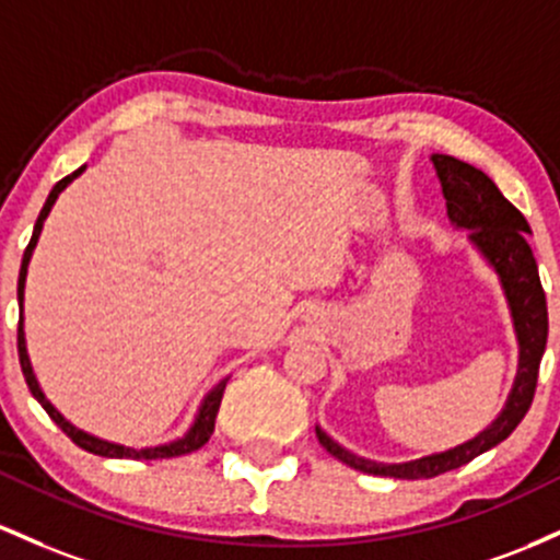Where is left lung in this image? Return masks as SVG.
I'll list each match as a JSON object with an SVG mask.
<instances>
[{
  "label": "left lung",
  "instance_id": "1",
  "mask_svg": "<svg viewBox=\"0 0 560 560\" xmlns=\"http://www.w3.org/2000/svg\"><path fill=\"white\" fill-rule=\"evenodd\" d=\"M431 163L436 168L442 196L447 200L450 222L455 224V230L468 232L470 246L479 250L481 259L498 275L508 310H511L513 330H516L518 373L505 399V407H502L500 416L487 429L476 433L468 442L457 444V447L433 452V455H423L418 460H368V457L354 455V452L341 447L319 425L314 429L319 444L332 457L347 463L349 468L362 470V474L388 476V479H433V476L466 466L474 457L505 442L532 407L539 360H542L545 343H548V304H545L537 261H534L529 243H526V235L532 230L526 224L524 213L502 196L498 185L481 168L442 153H433Z\"/></svg>",
  "mask_w": 560,
  "mask_h": 560
}]
</instances>
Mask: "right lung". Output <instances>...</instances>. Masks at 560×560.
<instances>
[{"instance_id": "obj_1", "label": "right lung", "mask_w": 560, "mask_h": 560, "mask_svg": "<svg viewBox=\"0 0 560 560\" xmlns=\"http://www.w3.org/2000/svg\"><path fill=\"white\" fill-rule=\"evenodd\" d=\"M86 166L77 168L73 174H68L66 179H60L58 185L52 187V192L47 196V203H44V209L39 213V219H36L34 224V235H31V243L26 248V254H23V264H21V278H18V304H21V323H18V357H21V368H23V375H26V383L31 388V394H34V399L39 401V405L47 410V416L55 420V423L60 425L62 433H68L71 436L73 444H79L81 450L92 452V455H100V457H124V460H163V457H179V455H190V452H196L203 447L206 442L211 439L213 433V423H217V412H219V405H222V394H224V386H228L230 378H222L217 383V386L211 388L209 394H206L203 401H200L198 412H196V420H192L190 429L185 431V436L174 439V442L168 444H159V447H124V444H116V442H105V439L100 436H92V433L77 429V425L71 423V420H66L58 412V407L52 405L47 397H44L39 381H36L34 375V368H31V360H28V349H26V330H23V296H26V275H28V261L31 256H34V248L36 243H39V235H42V228H44V219L49 217V211H52L55 200L62 190H66L68 185H71L73 179L79 177L81 172H84Z\"/></svg>"}]
</instances>
